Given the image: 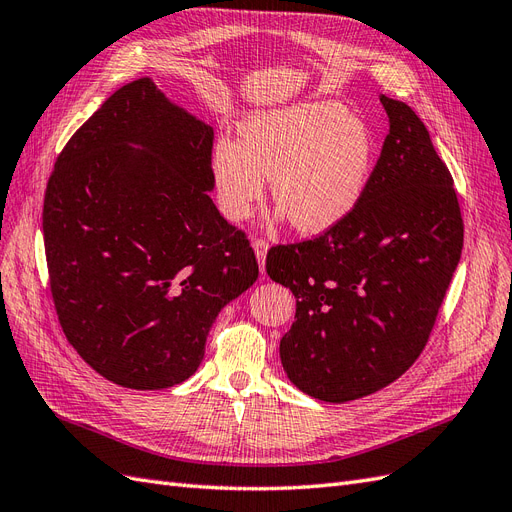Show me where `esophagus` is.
I'll list each match as a JSON object with an SVG mask.
<instances>
[{"instance_id": "obj_1", "label": "esophagus", "mask_w": 512, "mask_h": 512, "mask_svg": "<svg viewBox=\"0 0 512 512\" xmlns=\"http://www.w3.org/2000/svg\"><path fill=\"white\" fill-rule=\"evenodd\" d=\"M252 247H254V252H256L260 271H265V258H267V252H269V243L265 239H254Z\"/></svg>"}]
</instances>
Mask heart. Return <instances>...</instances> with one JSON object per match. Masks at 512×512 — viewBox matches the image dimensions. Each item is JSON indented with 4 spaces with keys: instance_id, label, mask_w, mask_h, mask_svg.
<instances>
[{
    "instance_id": "b5f03b06",
    "label": "heart",
    "mask_w": 512,
    "mask_h": 512,
    "mask_svg": "<svg viewBox=\"0 0 512 512\" xmlns=\"http://www.w3.org/2000/svg\"><path fill=\"white\" fill-rule=\"evenodd\" d=\"M378 160L376 136L346 106L316 100L254 113L241 126V143L220 138L211 173L222 213L250 218L271 179L277 209L290 224L316 235L359 207Z\"/></svg>"
}]
</instances>
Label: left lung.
<instances>
[{
	"label": "left lung",
	"mask_w": 512,
	"mask_h": 512,
	"mask_svg": "<svg viewBox=\"0 0 512 512\" xmlns=\"http://www.w3.org/2000/svg\"><path fill=\"white\" fill-rule=\"evenodd\" d=\"M380 102L389 134L359 207L267 254L271 280L297 299L280 342L284 371L331 404L384 389L418 359L463 247L453 177L425 123L404 102Z\"/></svg>",
	"instance_id": "1"
}]
</instances>
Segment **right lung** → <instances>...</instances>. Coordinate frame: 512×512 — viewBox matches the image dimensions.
I'll return each mask as SVG.
<instances>
[{"mask_svg":"<svg viewBox=\"0 0 512 512\" xmlns=\"http://www.w3.org/2000/svg\"><path fill=\"white\" fill-rule=\"evenodd\" d=\"M213 128L151 79L117 89L61 149L42 232L57 318L100 376L136 391L188 380L220 309L258 277L209 192Z\"/></svg>","mask_w":512,"mask_h":512,"instance_id":"obj_1","label":"right lung"}]
</instances>
